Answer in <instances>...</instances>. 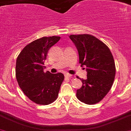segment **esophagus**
Here are the masks:
<instances>
[{"label": "esophagus", "instance_id": "34e87169", "mask_svg": "<svg viewBox=\"0 0 131 131\" xmlns=\"http://www.w3.org/2000/svg\"><path fill=\"white\" fill-rule=\"evenodd\" d=\"M64 76H65L66 78H71L72 75L71 74H68V73H66V74H64Z\"/></svg>", "mask_w": 131, "mask_h": 131}]
</instances>
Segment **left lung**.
I'll use <instances>...</instances> for the list:
<instances>
[{
	"label": "left lung",
	"instance_id": "obj_1",
	"mask_svg": "<svg viewBox=\"0 0 131 131\" xmlns=\"http://www.w3.org/2000/svg\"><path fill=\"white\" fill-rule=\"evenodd\" d=\"M69 37L78 49L81 66H86L87 72V79H81L82 87L77 90V98L86 104H96L107 94L114 81L113 56L108 46L93 35L80 34Z\"/></svg>",
	"mask_w": 131,
	"mask_h": 131
}]
</instances>
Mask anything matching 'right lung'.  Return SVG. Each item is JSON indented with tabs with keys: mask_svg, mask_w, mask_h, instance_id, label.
I'll list each match as a JSON object with an SVG mask.
<instances>
[{
	"mask_svg": "<svg viewBox=\"0 0 131 131\" xmlns=\"http://www.w3.org/2000/svg\"><path fill=\"white\" fill-rule=\"evenodd\" d=\"M60 37H43L27 45L17 58L15 76L19 86L31 101L39 105L53 103L64 81L62 73L44 72L48 51Z\"/></svg>",
	"mask_w": 131,
	"mask_h": 131,
	"instance_id": "1",
	"label": "right lung"
}]
</instances>
